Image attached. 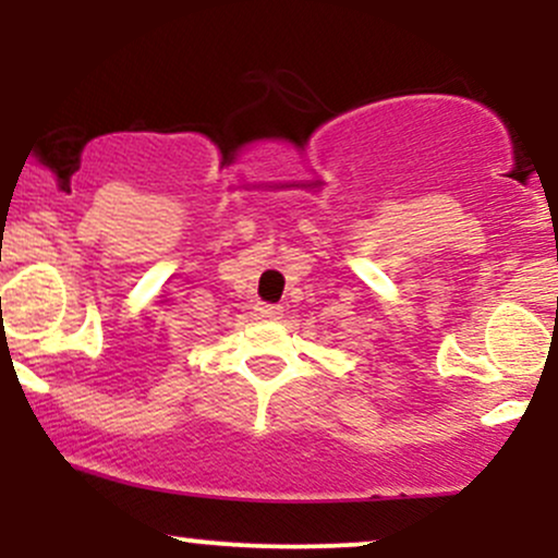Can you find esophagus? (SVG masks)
<instances>
[{"label":"esophagus","instance_id":"esophagus-1","mask_svg":"<svg viewBox=\"0 0 558 558\" xmlns=\"http://www.w3.org/2000/svg\"><path fill=\"white\" fill-rule=\"evenodd\" d=\"M257 317L259 319H278L280 315H283V306L278 304H257Z\"/></svg>","mask_w":558,"mask_h":558}]
</instances>
